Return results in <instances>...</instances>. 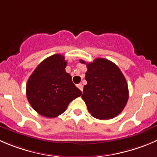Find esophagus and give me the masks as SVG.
Masks as SVG:
<instances>
[{
	"label": "esophagus",
	"instance_id": "esophagus-1",
	"mask_svg": "<svg viewBox=\"0 0 157 157\" xmlns=\"http://www.w3.org/2000/svg\"><path fill=\"white\" fill-rule=\"evenodd\" d=\"M77 87H78L80 90L83 91V85H82V83H79V84H77Z\"/></svg>",
	"mask_w": 157,
	"mask_h": 157
}]
</instances>
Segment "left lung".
Instances as JSON below:
<instances>
[{
    "label": "left lung",
    "instance_id": "1",
    "mask_svg": "<svg viewBox=\"0 0 157 157\" xmlns=\"http://www.w3.org/2000/svg\"><path fill=\"white\" fill-rule=\"evenodd\" d=\"M86 67L87 83L83 86L82 99L88 111L97 119H113L122 112L128 100V85L124 74L115 63L104 58L95 59L86 63Z\"/></svg>",
    "mask_w": 157,
    "mask_h": 157
}]
</instances>
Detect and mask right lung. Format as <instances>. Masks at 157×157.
<instances>
[{
    "instance_id": "add662e5",
    "label": "right lung",
    "mask_w": 157,
    "mask_h": 157,
    "mask_svg": "<svg viewBox=\"0 0 157 157\" xmlns=\"http://www.w3.org/2000/svg\"><path fill=\"white\" fill-rule=\"evenodd\" d=\"M67 61L54 54L36 67L27 83L26 94L33 109L40 115L54 118L63 113L72 100L82 92L65 71Z\"/></svg>"
}]
</instances>
